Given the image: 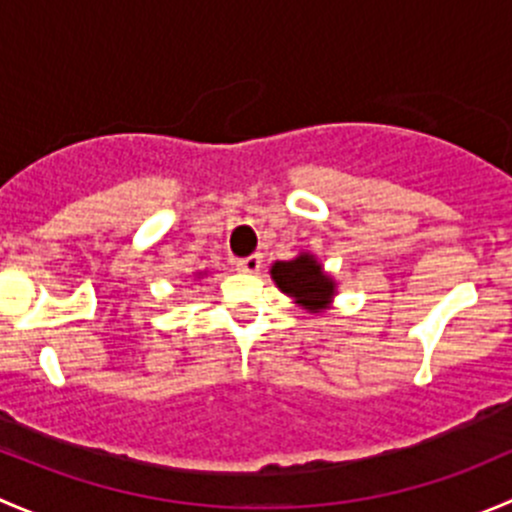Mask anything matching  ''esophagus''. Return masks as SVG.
Returning <instances> with one entry per match:
<instances>
[{"label": "esophagus", "instance_id": "obj_1", "mask_svg": "<svg viewBox=\"0 0 512 512\" xmlns=\"http://www.w3.org/2000/svg\"><path fill=\"white\" fill-rule=\"evenodd\" d=\"M260 267H262V257L260 255L240 257V260H237V270H240V272H250V275H255V272H260Z\"/></svg>", "mask_w": 512, "mask_h": 512}]
</instances>
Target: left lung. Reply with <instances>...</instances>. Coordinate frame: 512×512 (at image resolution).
Masks as SVG:
<instances>
[{
	"label": "left lung",
	"mask_w": 512,
	"mask_h": 512,
	"mask_svg": "<svg viewBox=\"0 0 512 512\" xmlns=\"http://www.w3.org/2000/svg\"><path fill=\"white\" fill-rule=\"evenodd\" d=\"M272 280L282 292L297 297V302L307 304L309 309H322L334 292L332 280L324 275L312 255H302L292 262H275Z\"/></svg>",
	"instance_id": "1"
}]
</instances>
